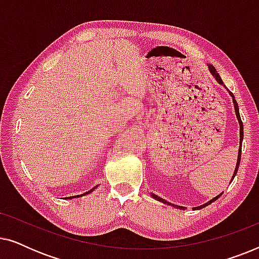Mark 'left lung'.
<instances>
[{"label":"left lung","mask_w":259,"mask_h":259,"mask_svg":"<svg viewBox=\"0 0 259 259\" xmlns=\"http://www.w3.org/2000/svg\"><path fill=\"white\" fill-rule=\"evenodd\" d=\"M208 70H210V73L212 74V76L214 77L215 79V81H217V82L219 83V84H223V86L225 87V84H224V82H223V80H222V77H221V75H219V74L217 73V70H215V68L212 65H208ZM226 88V87H225ZM226 91L229 92V94L231 95V98H232V102H233V107H235V112H236V116H237V120H238V122H239V144H240V146H239V150H238V158H237V164H236V168H235V172H233V175H232V178H231V182L233 179H235V177H236V175H237V171H238V167H239V162H240V155H242V141H243V138H244V132H243V122H242V119H240V115H239V107H238V104H237V101H236V99H235V95H233L231 92H230L228 88H226ZM151 196H152V198H154L155 200H158V201H160V203H162V204H165V205H169V206H172V207H176V208H179V210H184V206H179V205H176V204H172V203H169V201H167V200H165V199H162V198H160L159 196H157V194H154V193H150ZM223 194V192L222 193H219L218 196H215L214 198H212L211 200H208L207 203H205V204H203V205H200V206H196V207H192V210H200V208H203V207H205V206H207V205H210L211 203H213V201H215L218 199L219 197H221Z\"/></svg>","instance_id":"obj_1"}]
</instances>
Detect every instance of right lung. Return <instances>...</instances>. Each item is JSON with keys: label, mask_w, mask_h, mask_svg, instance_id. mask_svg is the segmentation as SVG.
I'll return each mask as SVG.
<instances>
[{"label": "right lung", "mask_w": 259, "mask_h": 259, "mask_svg": "<svg viewBox=\"0 0 259 259\" xmlns=\"http://www.w3.org/2000/svg\"><path fill=\"white\" fill-rule=\"evenodd\" d=\"M99 185H97V186H94L93 189H92L91 191H88V192H86V193H83V194H79V196H72V197H67L66 199H74V198H79V197H82V196H86V194H88V193H91V192H93V191L97 189Z\"/></svg>", "instance_id": "right-lung-1"}]
</instances>
